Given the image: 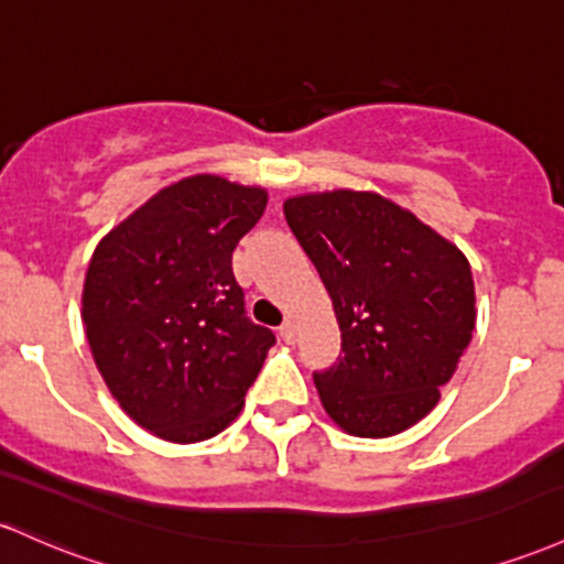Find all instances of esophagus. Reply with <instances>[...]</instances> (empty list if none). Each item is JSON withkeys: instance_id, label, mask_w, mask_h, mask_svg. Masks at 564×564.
I'll use <instances>...</instances> for the list:
<instances>
[{"instance_id": "obj_1", "label": "esophagus", "mask_w": 564, "mask_h": 564, "mask_svg": "<svg viewBox=\"0 0 564 564\" xmlns=\"http://www.w3.org/2000/svg\"><path fill=\"white\" fill-rule=\"evenodd\" d=\"M281 339H283V343H289V345L296 343V326L292 324V321H286V324L281 326Z\"/></svg>"}]
</instances>
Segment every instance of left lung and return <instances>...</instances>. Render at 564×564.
Masks as SVG:
<instances>
[{"instance_id": "8db88e82", "label": "left lung", "mask_w": 564, "mask_h": 564, "mask_svg": "<svg viewBox=\"0 0 564 564\" xmlns=\"http://www.w3.org/2000/svg\"><path fill=\"white\" fill-rule=\"evenodd\" d=\"M283 214L343 332L337 364L313 372L321 404L352 436L406 431L436 406L471 343L468 259L375 192L292 197Z\"/></svg>"}]
</instances>
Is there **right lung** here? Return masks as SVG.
Returning a JSON list of instances; mask_svg holds the SVG:
<instances>
[{"label": "right lung", "mask_w": 564, "mask_h": 564, "mask_svg": "<svg viewBox=\"0 0 564 564\" xmlns=\"http://www.w3.org/2000/svg\"><path fill=\"white\" fill-rule=\"evenodd\" d=\"M268 195L212 173L160 189L93 251L85 334L111 395L169 442L212 438L238 417L275 334L246 315L238 240Z\"/></svg>", "instance_id": "right-lung-1"}]
</instances>
